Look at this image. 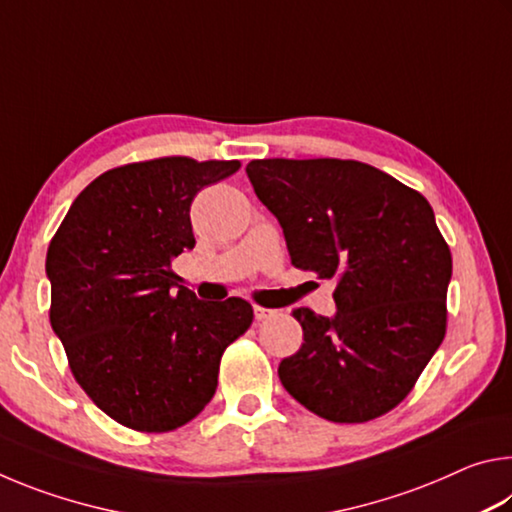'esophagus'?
<instances>
[{
	"label": "esophagus",
	"mask_w": 512,
	"mask_h": 512,
	"mask_svg": "<svg viewBox=\"0 0 512 512\" xmlns=\"http://www.w3.org/2000/svg\"><path fill=\"white\" fill-rule=\"evenodd\" d=\"M277 314L275 309H266V307H255V318L257 320H268V318H273Z\"/></svg>",
	"instance_id": "1"
}]
</instances>
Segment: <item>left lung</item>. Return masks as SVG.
<instances>
[{"label": "left lung", "mask_w": 512, "mask_h": 512, "mask_svg": "<svg viewBox=\"0 0 512 512\" xmlns=\"http://www.w3.org/2000/svg\"><path fill=\"white\" fill-rule=\"evenodd\" d=\"M291 264L336 280V316L293 309L305 343L277 368L305 409L368 422L413 391L447 332L452 253L427 198L357 160L248 162Z\"/></svg>", "instance_id": "obj_1"}]
</instances>
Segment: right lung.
<instances>
[{"mask_svg": "<svg viewBox=\"0 0 512 512\" xmlns=\"http://www.w3.org/2000/svg\"><path fill=\"white\" fill-rule=\"evenodd\" d=\"M239 167L185 155L115 167L76 196L51 239V327L79 386L128 429L194 420L216 393L225 348L253 325L250 302H201L171 271L196 246L194 196Z\"/></svg>", "mask_w": 512, "mask_h": 512, "instance_id": "add662e5", "label": "right lung"}]
</instances>
